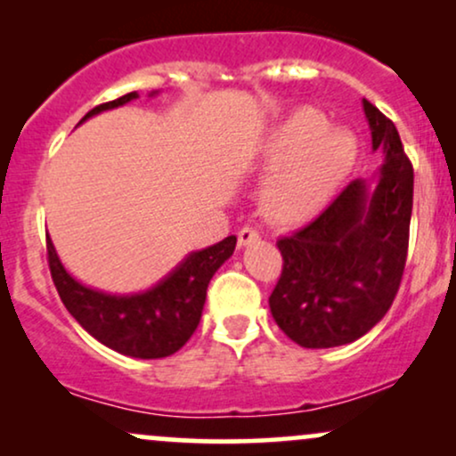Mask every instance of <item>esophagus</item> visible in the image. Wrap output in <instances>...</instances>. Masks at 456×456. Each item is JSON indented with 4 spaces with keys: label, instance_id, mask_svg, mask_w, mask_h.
<instances>
[{
    "label": "esophagus",
    "instance_id": "1",
    "mask_svg": "<svg viewBox=\"0 0 456 456\" xmlns=\"http://www.w3.org/2000/svg\"><path fill=\"white\" fill-rule=\"evenodd\" d=\"M259 240V232L257 229H253V227H242L238 232V242H240V246H248V244H253V242H257Z\"/></svg>",
    "mask_w": 456,
    "mask_h": 456
}]
</instances>
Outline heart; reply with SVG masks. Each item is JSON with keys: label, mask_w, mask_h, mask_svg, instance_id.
Returning a JSON list of instances; mask_svg holds the SVG:
<instances>
[{"label": "heart", "mask_w": 456, "mask_h": 456, "mask_svg": "<svg viewBox=\"0 0 456 456\" xmlns=\"http://www.w3.org/2000/svg\"><path fill=\"white\" fill-rule=\"evenodd\" d=\"M358 145L347 130L330 128L326 115L302 107L268 133L259 167L272 174L265 212L282 224H300L328 206L355 165Z\"/></svg>", "instance_id": "1"}]
</instances>
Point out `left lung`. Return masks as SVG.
I'll use <instances>...</instances> for the list:
<instances>
[{
  "instance_id": "left-lung-1",
  "label": "left lung",
  "mask_w": 456,
  "mask_h": 456,
  "mask_svg": "<svg viewBox=\"0 0 456 456\" xmlns=\"http://www.w3.org/2000/svg\"><path fill=\"white\" fill-rule=\"evenodd\" d=\"M373 150L384 162L373 180L349 182L311 224L281 238L282 272L270 296L274 322L306 349L358 341L388 313L405 270L413 169L395 124L362 101Z\"/></svg>"
}]
</instances>
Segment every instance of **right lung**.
Instances as JSON below:
<instances>
[{
    "mask_svg": "<svg viewBox=\"0 0 456 456\" xmlns=\"http://www.w3.org/2000/svg\"><path fill=\"white\" fill-rule=\"evenodd\" d=\"M154 94L151 92L150 96ZM134 98H139V94L130 92L118 101L98 104L78 124L90 119L92 115L122 107ZM235 242L238 238L229 235L223 242L195 250L154 287L126 296L107 294L78 282L61 265L49 235L46 255L57 294L86 332L113 352L130 358L154 360L175 354L192 337L206 305L210 279L232 257Z\"/></svg>",
    "mask_w": 456,
    "mask_h": 456,
    "instance_id": "obj_1",
    "label": "right lung"
}]
</instances>
